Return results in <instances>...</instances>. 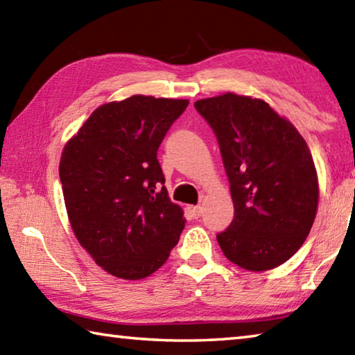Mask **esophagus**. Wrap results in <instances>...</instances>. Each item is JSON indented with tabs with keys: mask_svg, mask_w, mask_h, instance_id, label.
<instances>
[{
	"mask_svg": "<svg viewBox=\"0 0 355 355\" xmlns=\"http://www.w3.org/2000/svg\"><path fill=\"white\" fill-rule=\"evenodd\" d=\"M188 213H189L194 219L200 218V214H202V207H194V205H191V207H188Z\"/></svg>",
	"mask_w": 355,
	"mask_h": 355,
	"instance_id": "1",
	"label": "esophagus"
}]
</instances>
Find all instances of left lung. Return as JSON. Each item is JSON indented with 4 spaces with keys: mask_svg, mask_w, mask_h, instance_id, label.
I'll return each instance as SVG.
<instances>
[{
    "mask_svg": "<svg viewBox=\"0 0 355 355\" xmlns=\"http://www.w3.org/2000/svg\"><path fill=\"white\" fill-rule=\"evenodd\" d=\"M194 106L218 137L235 207V219L218 235L222 252L245 271L280 266L304 244L318 211L307 142L261 98L227 92Z\"/></svg>",
    "mask_w": 355,
    "mask_h": 355,
    "instance_id": "1",
    "label": "left lung"
}]
</instances>
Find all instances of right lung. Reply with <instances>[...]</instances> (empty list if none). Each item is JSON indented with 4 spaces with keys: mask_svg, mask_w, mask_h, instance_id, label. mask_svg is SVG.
<instances>
[{
    "mask_svg": "<svg viewBox=\"0 0 355 355\" xmlns=\"http://www.w3.org/2000/svg\"><path fill=\"white\" fill-rule=\"evenodd\" d=\"M189 101L131 95L98 106L64 146L59 177L78 243L107 274L139 280L163 266L184 228L156 159Z\"/></svg>",
    "mask_w": 355,
    "mask_h": 355,
    "instance_id": "1",
    "label": "right lung"
}]
</instances>
